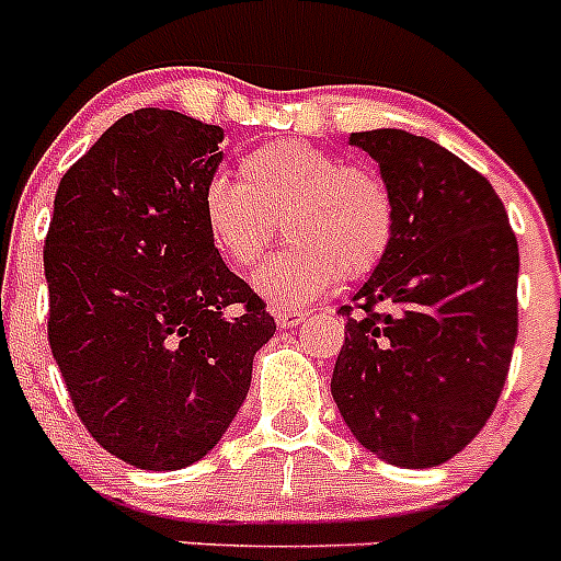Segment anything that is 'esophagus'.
Segmentation results:
<instances>
[{
    "label": "esophagus",
    "mask_w": 561,
    "mask_h": 561,
    "mask_svg": "<svg viewBox=\"0 0 561 561\" xmlns=\"http://www.w3.org/2000/svg\"><path fill=\"white\" fill-rule=\"evenodd\" d=\"M306 320V311H275L277 329H295Z\"/></svg>",
    "instance_id": "1"
}]
</instances>
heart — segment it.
Returning <instances> with one entry per match:
<instances>
[{
  "mask_svg": "<svg viewBox=\"0 0 561 561\" xmlns=\"http://www.w3.org/2000/svg\"><path fill=\"white\" fill-rule=\"evenodd\" d=\"M241 182L213 176L202 191V221L225 264L250 270L284 221L295 247L257 266L252 289L277 311H300L359 280L388 255L396 205L388 185L340 157L289 140L247 153Z\"/></svg>",
  "mask_w": 561,
  "mask_h": 561,
  "instance_id": "obj_1",
  "label": "heart"
}]
</instances>
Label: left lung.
Returning a JSON list of instances; mask_svg holds the SVG:
<instances>
[{
    "label": "left lung",
    "instance_id": "8db88e82",
    "mask_svg": "<svg viewBox=\"0 0 561 561\" xmlns=\"http://www.w3.org/2000/svg\"><path fill=\"white\" fill-rule=\"evenodd\" d=\"M396 205L388 255L340 314L331 396L376 458L430 469L483 430L517 340V238L474 168L401 128L351 134Z\"/></svg>",
    "mask_w": 561,
    "mask_h": 561
}]
</instances>
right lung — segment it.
Instances as JSON below:
<instances>
[{
  "label": "right lung",
  "mask_w": 561,
  "mask_h": 561,
  "mask_svg": "<svg viewBox=\"0 0 561 561\" xmlns=\"http://www.w3.org/2000/svg\"><path fill=\"white\" fill-rule=\"evenodd\" d=\"M219 126L137 108L64 173L44 277L49 348L83 427L114 458L173 472L205 458L275 334L202 221Z\"/></svg>",
  "instance_id": "add662e5"
}]
</instances>
